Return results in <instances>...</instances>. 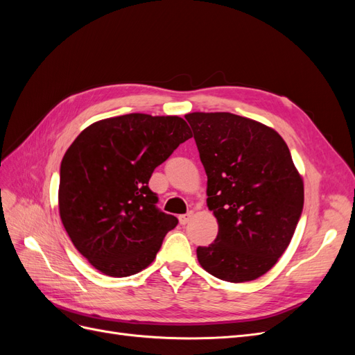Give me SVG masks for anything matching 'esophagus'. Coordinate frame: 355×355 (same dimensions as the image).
Masks as SVG:
<instances>
[{
    "mask_svg": "<svg viewBox=\"0 0 355 355\" xmlns=\"http://www.w3.org/2000/svg\"><path fill=\"white\" fill-rule=\"evenodd\" d=\"M191 218H192V213L191 211L187 213V214H180L179 222H180V225H187L191 220Z\"/></svg>",
    "mask_w": 355,
    "mask_h": 355,
    "instance_id": "obj_1",
    "label": "esophagus"
}]
</instances>
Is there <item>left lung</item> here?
<instances>
[{"mask_svg": "<svg viewBox=\"0 0 355 355\" xmlns=\"http://www.w3.org/2000/svg\"><path fill=\"white\" fill-rule=\"evenodd\" d=\"M207 175L214 243L197 247L200 265L230 283L252 282L277 263L304 209V182L283 137L230 112L185 115Z\"/></svg>", "mask_w": 355, "mask_h": 355, "instance_id": "1", "label": "left lung"}]
</instances>
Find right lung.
<instances>
[{"label":"right lung","mask_w":355,"mask_h":355,"mask_svg":"<svg viewBox=\"0 0 355 355\" xmlns=\"http://www.w3.org/2000/svg\"><path fill=\"white\" fill-rule=\"evenodd\" d=\"M192 137L180 116L127 114L83 130L62 159L59 211L77 250L111 277L155 259L178 218L157 207L154 170Z\"/></svg>","instance_id":"1"}]
</instances>
